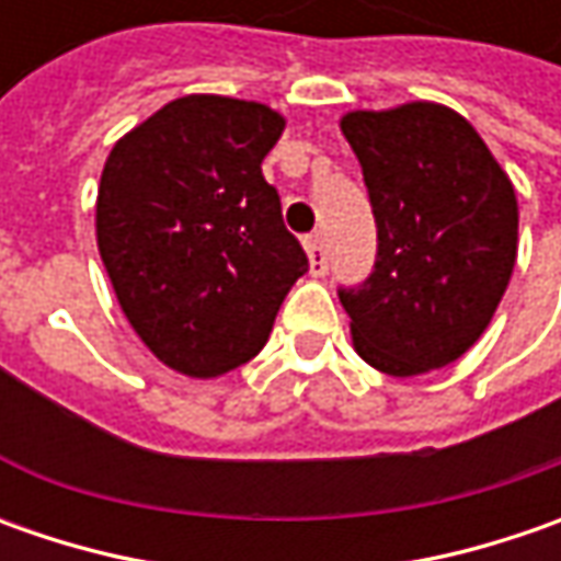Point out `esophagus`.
Masks as SVG:
<instances>
[{"mask_svg":"<svg viewBox=\"0 0 561 561\" xmlns=\"http://www.w3.org/2000/svg\"><path fill=\"white\" fill-rule=\"evenodd\" d=\"M306 255H309V265H312L314 277H321V274L328 271V252H324V240H321V233L306 237Z\"/></svg>","mask_w":561,"mask_h":561,"instance_id":"1","label":"esophagus"}]
</instances>
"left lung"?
I'll return each mask as SVG.
<instances>
[{
	"label": "left lung",
	"instance_id": "1",
	"mask_svg": "<svg viewBox=\"0 0 561 561\" xmlns=\"http://www.w3.org/2000/svg\"><path fill=\"white\" fill-rule=\"evenodd\" d=\"M340 130L377 225L375 271L340 290L353 346L383 375L443 368L478 343L508 287L515 186L478 130L437 102L350 112Z\"/></svg>",
	"mask_w": 561,
	"mask_h": 561
}]
</instances>
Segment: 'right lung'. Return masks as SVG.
Instances as JSON below:
<instances>
[{
  "instance_id": "right-lung-1",
  "label": "right lung",
  "mask_w": 561,
  "mask_h": 561,
  "mask_svg": "<svg viewBox=\"0 0 561 561\" xmlns=\"http://www.w3.org/2000/svg\"><path fill=\"white\" fill-rule=\"evenodd\" d=\"M284 124L262 102L193 93L137 124L105 159L102 265L130 328L186 377L259 356L284 296L309 271L262 178Z\"/></svg>"
}]
</instances>
